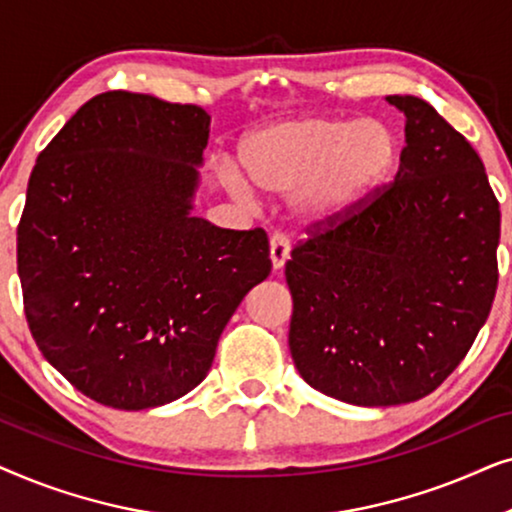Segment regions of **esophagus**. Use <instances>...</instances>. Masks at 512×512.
<instances>
[{
    "instance_id": "obj_1",
    "label": "esophagus",
    "mask_w": 512,
    "mask_h": 512,
    "mask_svg": "<svg viewBox=\"0 0 512 512\" xmlns=\"http://www.w3.org/2000/svg\"><path fill=\"white\" fill-rule=\"evenodd\" d=\"M289 251H291V242L284 233H275L270 237V258H272V268L282 270L284 263L289 261Z\"/></svg>"
}]
</instances>
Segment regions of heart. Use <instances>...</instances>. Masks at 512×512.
<instances>
[{
    "label": "heart",
    "instance_id": "obj_1",
    "mask_svg": "<svg viewBox=\"0 0 512 512\" xmlns=\"http://www.w3.org/2000/svg\"><path fill=\"white\" fill-rule=\"evenodd\" d=\"M396 132L377 118L298 116L244 137L240 160L258 191L293 193V212L307 228L331 226L380 191L398 165ZM230 188L249 200L242 179Z\"/></svg>",
    "mask_w": 512,
    "mask_h": 512
}]
</instances>
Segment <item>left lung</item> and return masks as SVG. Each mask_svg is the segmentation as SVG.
I'll list each match as a JSON object with an SVG mask.
<instances>
[{
	"instance_id": "1",
	"label": "left lung",
	"mask_w": 512,
	"mask_h": 512,
	"mask_svg": "<svg viewBox=\"0 0 512 512\" xmlns=\"http://www.w3.org/2000/svg\"><path fill=\"white\" fill-rule=\"evenodd\" d=\"M405 114L389 186L291 251L289 347L303 380L352 405L412 403L445 382L492 310L501 235L485 165L429 102Z\"/></svg>"
}]
</instances>
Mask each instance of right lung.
<instances>
[{
  "mask_svg": "<svg viewBox=\"0 0 512 512\" xmlns=\"http://www.w3.org/2000/svg\"><path fill=\"white\" fill-rule=\"evenodd\" d=\"M209 114L109 90L39 153L18 223L25 317L44 359L116 410L172 403L270 275L265 230L193 216Z\"/></svg>",
  "mask_w": 512,
  "mask_h": 512,
  "instance_id": "add662e5",
  "label": "right lung"
}]
</instances>
